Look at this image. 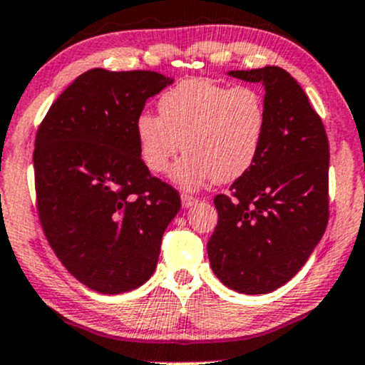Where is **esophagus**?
Segmentation results:
<instances>
[{
    "mask_svg": "<svg viewBox=\"0 0 365 365\" xmlns=\"http://www.w3.org/2000/svg\"><path fill=\"white\" fill-rule=\"evenodd\" d=\"M181 202H182V207H184V209H187V207L195 205V203L198 202V198H197V197H193V195L182 193V195H181Z\"/></svg>",
    "mask_w": 365,
    "mask_h": 365,
    "instance_id": "34e87169",
    "label": "esophagus"
}]
</instances>
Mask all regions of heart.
<instances>
[{"label":"heart","mask_w":365,"mask_h":365,"mask_svg":"<svg viewBox=\"0 0 365 365\" xmlns=\"http://www.w3.org/2000/svg\"><path fill=\"white\" fill-rule=\"evenodd\" d=\"M158 115L135 120L139 156L153 174L168 170L178 153L186 151L172 179L186 190L207 181L231 182L244 175L259 155L268 111L256 88L226 87L205 78H190L167 88Z\"/></svg>","instance_id":"heart-1"}]
</instances>
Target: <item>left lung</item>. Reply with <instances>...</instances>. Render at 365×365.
<instances>
[{"instance_id":"1","label":"left lung","mask_w":365,"mask_h":365,"mask_svg":"<svg viewBox=\"0 0 365 365\" xmlns=\"http://www.w3.org/2000/svg\"><path fill=\"white\" fill-rule=\"evenodd\" d=\"M230 74L264 85L268 123L252 167L228 195H215L219 217L207 252L226 287L266 294L303 268L327 228L329 140L304 90L285 69Z\"/></svg>"}]
</instances>
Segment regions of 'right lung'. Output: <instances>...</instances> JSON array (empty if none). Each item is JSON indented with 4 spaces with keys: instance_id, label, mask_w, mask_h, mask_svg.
<instances>
[{
    "instance_id": "add662e5",
    "label": "right lung",
    "mask_w": 365,
    "mask_h": 365,
    "mask_svg": "<svg viewBox=\"0 0 365 365\" xmlns=\"http://www.w3.org/2000/svg\"><path fill=\"white\" fill-rule=\"evenodd\" d=\"M170 83L155 71L90 69L38 127L33 162L43 233L66 269L92 291L143 285L181 209L178 190L144 167L135 137L148 99Z\"/></svg>"
}]
</instances>
